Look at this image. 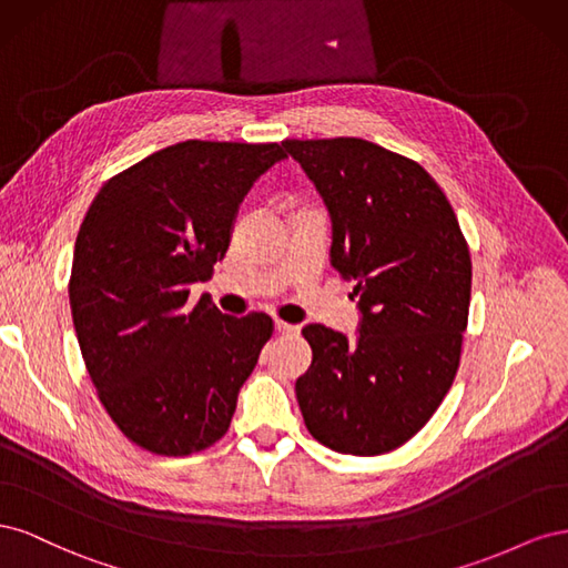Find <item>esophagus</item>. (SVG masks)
<instances>
[{
  "label": "esophagus",
  "mask_w": 568,
  "mask_h": 568,
  "mask_svg": "<svg viewBox=\"0 0 568 568\" xmlns=\"http://www.w3.org/2000/svg\"><path fill=\"white\" fill-rule=\"evenodd\" d=\"M274 329H277V334H298L301 332V326L298 324H288V322H282V320H277L274 322Z\"/></svg>",
  "instance_id": "obj_1"
}]
</instances>
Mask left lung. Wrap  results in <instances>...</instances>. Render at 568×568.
I'll use <instances>...</instances> for the list:
<instances>
[{"label":"left lung","instance_id":"8db88e82","mask_svg":"<svg viewBox=\"0 0 568 568\" xmlns=\"http://www.w3.org/2000/svg\"><path fill=\"white\" fill-rule=\"evenodd\" d=\"M332 217V267L353 282L355 341L305 324L313 363L296 382L307 432L343 455L400 448L432 419L459 367L471 257L426 170L357 136L282 142Z\"/></svg>","mask_w":568,"mask_h":568}]
</instances>
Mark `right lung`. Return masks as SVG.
<instances>
[{
  "mask_svg": "<svg viewBox=\"0 0 568 568\" xmlns=\"http://www.w3.org/2000/svg\"><path fill=\"white\" fill-rule=\"evenodd\" d=\"M284 159L280 144L180 142L111 178L82 220L68 284L78 343L101 405L149 453L184 457L227 434L272 320L192 305L189 291Z\"/></svg>",
  "mask_w": 568,
  "mask_h": 568,
  "instance_id": "add662e5",
  "label": "right lung"
}]
</instances>
